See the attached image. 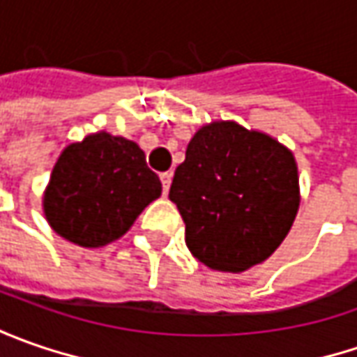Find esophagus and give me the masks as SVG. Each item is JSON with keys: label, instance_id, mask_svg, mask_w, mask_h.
Here are the masks:
<instances>
[{"label": "esophagus", "instance_id": "esophagus-1", "mask_svg": "<svg viewBox=\"0 0 357 357\" xmlns=\"http://www.w3.org/2000/svg\"><path fill=\"white\" fill-rule=\"evenodd\" d=\"M171 181H172V172L167 171L160 174V183H162V192L167 195L169 192V186H171Z\"/></svg>", "mask_w": 357, "mask_h": 357}]
</instances>
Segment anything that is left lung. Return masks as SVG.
Instances as JSON below:
<instances>
[{
	"label": "left lung",
	"mask_w": 357,
	"mask_h": 357,
	"mask_svg": "<svg viewBox=\"0 0 357 357\" xmlns=\"http://www.w3.org/2000/svg\"><path fill=\"white\" fill-rule=\"evenodd\" d=\"M169 199L185 220L188 250L202 264L248 270L280 246L294 222V155L264 132L216 121L190 139Z\"/></svg>",
	"instance_id": "1"
}]
</instances>
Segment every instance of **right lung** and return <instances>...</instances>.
I'll use <instances>...</instances> for the list:
<instances>
[{
    "label": "right lung",
    "instance_id": "right-lung-1",
    "mask_svg": "<svg viewBox=\"0 0 357 357\" xmlns=\"http://www.w3.org/2000/svg\"><path fill=\"white\" fill-rule=\"evenodd\" d=\"M160 190L157 172L146 167L139 144L97 132L63 151L51 172L43 211L59 236L97 248L123 236Z\"/></svg>",
    "mask_w": 357,
    "mask_h": 357
}]
</instances>
